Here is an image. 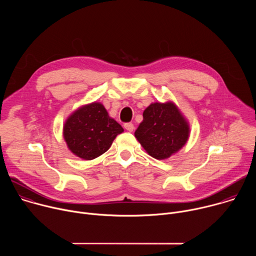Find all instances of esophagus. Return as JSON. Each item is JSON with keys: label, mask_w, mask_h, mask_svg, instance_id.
Returning <instances> with one entry per match:
<instances>
[{"label": "esophagus", "mask_w": 256, "mask_h": 256, "mask_svg": "<svg viewBox=\"0 0 256 256\" xmlns=\"http://www.w3.org/2000/svg\"><path fill=\"white\" fill-rule=\"evenodd\" d=\"M124 128L128 132H132L134 130V124L132 122H126V124H124Z\"/></svg>", "instance_id": "34e87169"}]
</instances>
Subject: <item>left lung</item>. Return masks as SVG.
Masks as SVG:
<instances>
[{
	"label": "left lung",
	"mask_w": 256,
	"mask_h": 256,
	"mask_svg": "<svg viewBox=\"0 0 256 256\" xmlns=\"http://www.w3.org/2000/svg\"><path fill=\"white\" fill-rule=\"evenodd\" d=\"M142 118L134 136L153 158L167 159L186 144L190 126L173 102L152 103Z\"/></svg>",
	"instance_id": "1"
}]
</instances>
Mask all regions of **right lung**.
I'll use <instances>...</instances> for the list:
<instances>
[{
  "label": "right lung",
  "instance_id": "1",
  "mask_svg": "<svg viewBox=\"0 0 256 256\" xmlns=\"http://www.w3.org/2000/svg\"><path fill=\"white\" fill-rule=\"evenodd\" d=\"M124 128L108 116L105 107L93 102L78 108L64 122V138L70 152L93 160L105 153Z\"/></svg>",
  "mask_w": 256,
  "mask_h": 256
}]
</instances>
